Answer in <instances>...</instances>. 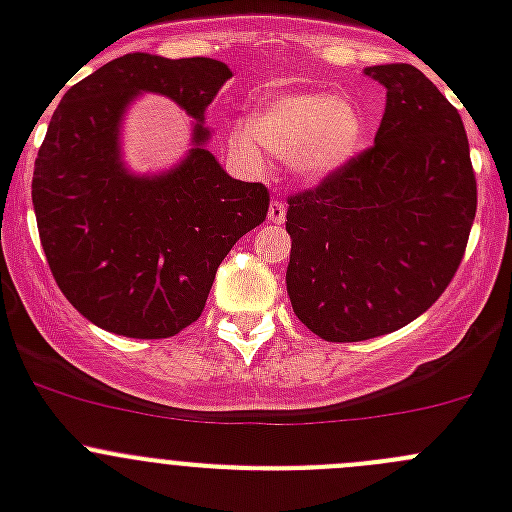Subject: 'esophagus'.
<instances>
[{
    "label": "esophagus",
    "mask_w": 512,
    "mask_h": 512,
    "mask_svg": "<svg viewBox=\"0 0 512 512\" xmlns=\"http://www.w3.org/2000/svg\"><path fill=\"white\" fill-rule=\"evenodd\" d=\"M284 217H287V205H284L282 200H271V205H269L271 223H284Z\"/></svg>",
    "instance_id": "1"
}]
</instances>
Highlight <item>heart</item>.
Listing matches in <instances>:
<instances>
[{"label":"heart","instance_id":"b5f03b06","mask_svg":"<svg viewBox=\"0 0 512 512\" xmlns=\"http://www.w3.org/2000/svg\"><path fill=\"white\" fill-rule=\"evenodd\" d=\"M361 135L364 120L351 102L323 92H292L266 97L251 122L235 128V143L246 151L261 143L287 156L297 174L318 179L359 151Z\"/></svg>","mask_w":512,"mask_h":512}]
</instances>
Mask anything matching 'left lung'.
I'll list each match as a JSON object with an SVG mask.
<instances>
[{
    "label": "left lung",
    "instance_id": "1",
    "mask_svg": "<svg viewBox=\"0 0 512 512\" xmlns=\"http://www.w3.org/2000/svg\"><path fill=\"white\" fill-rule=\"evenodd\" d=\"M366 76L387 89L374 146L287 200L289 302L333 343L423 315L454 279L477 212L459 110L410 63Z\"/></svg>",
    "mask_w": 512,
    "mask_h": 512
}]
</instances>
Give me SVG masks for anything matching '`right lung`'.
Returning <instances> with one entry per match:
<instances>
[{
  "mask_svg": "<svg viewBox=\"0 0 512 512\" xmlns=\"http://www.w3.org/2000/svg\"><path fill=\"white\" fill-rule=\"evenodd\" d=\"M230 76L212 58L128 53L58 102L35 158V217L58 289L99 328L176 336L202 315L235 241L266 220L269 189L228 176L205 148V107ZM138 91L166 93L198 117L190 156L153 180L128 175L116 148Z\"/></svg>",
  "mask_w": 512,
  "mask_h": 512,
  "instance_id": "right-lung-1",
  "label": "right lung"
}]
</instances>
